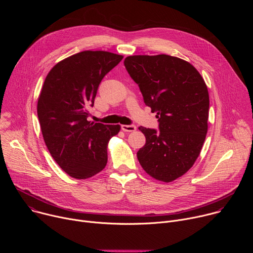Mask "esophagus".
Segmentation results:
<instances>
[{
    "instance_id": "esophagus-1",
    "label": "esophagus",
    "mask_w": 253,
    "mask_h": 253,
    "mask_svg": "<svg viewBox=\"0 0 253 253\" xmlns=\"http://www.w3.org/2000/svg\"><path fill=\"white\" fill-rule=\"evenodd\" d=\"M121 128L124 132H134L136 130L135 125H122Z\"/></svg>"
}]
</instances>
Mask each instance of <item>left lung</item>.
<instances>
[{"mask_svg":"<svg viewBox=\"0 0 253 253\" xmlns=\"http://www.w3.org/2000/svg\"><path fill=\"white\" fill-rule=\"evenodd\" d=\"M124 65L159 122V131L139 127L146 143L137 158L151 177L171 182L193 166L202 149L208 129L207 86L190 63L177 57L135 55Z\"/></svg>","mask_w":253,"mask_h":253,"instance_id":"8db88e82","label":"left lung"}]
</instances>
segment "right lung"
I'll use <instances>...</instances> for the list:
<instances>
[{"label": "right lung", "instance_id": "1", "mask_svg": "<svg viewBox=\"0 0 253 253\" xmlns=\"http://www.w3.org/2000/svg\"><path fill=\"white\" fill-rule=\"evenodd\" d=\"M123 56L83 51L56 64L42 87L37 113L44 141L57 164L71 177L90 178L108 160L109 140L120 125L88 121L99 84Z\"/></svg>", "mask_w": 253, "mask_h": 253}]
</instances>
